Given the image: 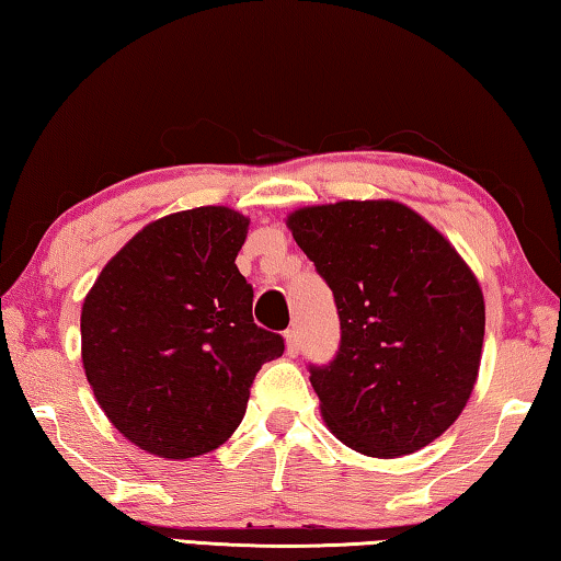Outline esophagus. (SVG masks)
Instances as JSON below:
<instances>
[{"label": "esophagus", "mask_w": 561, "mask_h": 561, "mask_svg": "<svg viewBox=\"0 0 561 561\" xmlns=\"http://www.w3.org/2000/svg\"><path fill=\"white\" fill-rule=\"evenodd\" d=\"M284 339H287V354L289 356H297L299 354V336H297V331L289 329L287 334H284Z\"/></svg>", "instance_id": "34e87169"}]
</instances>
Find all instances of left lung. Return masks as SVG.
Returning a JSON list of instances; mask_svg holds the SVG:
<instances>
[{
    "label": "left lung",
    "mask_w": 561,
    "mask_h": 561,
    "mask_svg": "<svg viewBox=\"0 0 561 561\" xmlns=\"http://www.w3.org/2000/svg\"><path fill=\"white\" fill-rule=\"evenodd\" d=\"M287 225L334 291L341 321L336 356L309 366L329 431L368 458L440 438L468 403L485 339L468 264L393 201L301 207Z\"/></svg>",
    "instance_id": "left-lung-1"
}]
</instances>
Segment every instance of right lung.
<instances>
[{"label": "right lung", "instance_id": "obj_1", "mask_svg": "<svg viewBox=\"0 0 561 561\" xmlns=\"http://www.w3.org/2000/svg\"><path fill=\"white\" fill-rule=\"evenodd\" d=\"M244 215L195 207L146 225L83 299L81 358L99 405L133 445L185 460L230 438L254 376L284 339L252 319L234 264Z\"/></svg>", "mask_w": 561, "mask_h": 561}]
</instances>
